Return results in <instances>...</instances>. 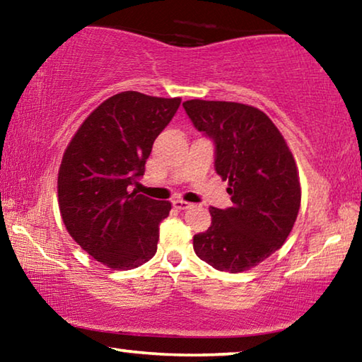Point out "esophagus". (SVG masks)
Masks as SVG:
<instances>
[{
  "label": "esophagus",
  "instance_id": "esophagus-1",
  "mask_svg": "<svg viewBox=\"0 0 362 362\" xmlns=\"http://www.w3.org/2000/svg\"><path fill=\"white\" fill-rule=\"evenodd\" d=\"M173 206L179 211H185L192 207V203H187V201H182V199H175V201H173Z\"/></svg>",
  "mask_w": 362,
  "mask_h": 362
}]
</instances>
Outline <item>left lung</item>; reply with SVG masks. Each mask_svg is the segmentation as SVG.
<instances>
[{"label":"left lung","instance_id":"left-lung-1","mask_svg":"<svg viewBox=\"0 0 362 362\" xmlns=\"http://www.w3.org/2000/svg\"><path fill=\"white\" fill-rule=\"evenodd\" d=\"M194 127L216 144V170L233 206L211 207L212 223L193 238L201 260L241 273L276 252L296 223L302 189L283 134L262 110L238 102L187 100Z\"/></svg>","mask_w":362,"mask_h":362}]
</instances>
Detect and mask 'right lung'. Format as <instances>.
<instances>
[{"label":"right lung","mask_w":362,"mask_h":362,"mask_svg":"<svg viewBox=\"0 0 362 362\" xmlns=\"http://www.w3.org/2000/svg\"><path fill=\"white\" fill-rule=\"evenodd\" d=\"M180 102L136 90L112 95L83 121L64 153L60 216L78 246L108 268H137L156 254L170 203L131 192V185L144 175L153 142Z\"/></svg>","instance_id":"add662e5"}]
</instances>
